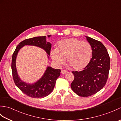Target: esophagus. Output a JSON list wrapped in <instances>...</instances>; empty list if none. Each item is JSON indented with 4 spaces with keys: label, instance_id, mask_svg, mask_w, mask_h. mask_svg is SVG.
I'll use <instances>...</instances> for the list:
<instances>
[{
    "label": "esophagus",
    "instance_id": "esophagus-1",
    "mask_svg": "<svg viewBox=\"0 0 121 121\" xmlns=\"http://www.w3.org/2000/svg\"><path fill=\"white\" fill-rule=\"evenodd\" d=\"M66 73H67V71L65 70H62V71H61V73L63 74H66Z\"/></svg>",
    "mask_w": 121,
    "mask_h": 121
}]
</instances>
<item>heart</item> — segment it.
Here are the masks:
<instances>
[{"mask_svg":"<svg viewBox=\"0 0 121 121\" xmlns=\"http://www.w3.org/2000/svg\"><path fill=\"white\" fill-rule=\"evenodd\" d=\"M92 50L88 43L76 38H68L60 40L56 49L50 51V56L56 65L68 63L74 70H83L88 65L92 56Z\"/></svg>","mask_w":121,"mask_h":121,"instance_id":"1","label":"heart"}]
</instances>
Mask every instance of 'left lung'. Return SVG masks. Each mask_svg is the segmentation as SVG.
Wrapping results in <instances>:
<instances>
[{
    "label": "left lung",
    "mask_w": 121,
    "mask_h": 121,
    "mask_svg": "<svg viewBox=\"0 0 121 121\" xmlns=\"http://www.w3.org/2000/svg\"><path fill=\"white\" fill-rule=\"evenodd\" d=\"M86 37L92 48V58L83 70L72 71L74 79L71 84L74 92L84 97L96 94L103 88L108 78L110 63L105 46L98 40Z\"/></svg>",
    "instance_id": "left-lung-1"
}]
</instances>
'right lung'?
Instances as JSON below:
<instances>
[{
  "instance_id": "1",
  "label": "right lung",
  "mask_w": 121,
  "mask_h": 121,
  "mask_svg": "<svg viewBox=\"0 0 121 121\" xmlns=\"http://www.w3.org/2000/svg\"><path fill=\"white\" fill-rule=\"evenodd\" d=\"M48 36L50 37V36L48 35ZM24 45H33L42 48L50 56L51 44L49 42H46V36L28 38L19 43L12 56L11 70L13 78L15 85L22 92L29 97L34 98L45 97L53 91L56 80L60 75L61 70L60 69H55L49 66L42 78L36 83L30 85L22 82L17 75L15 66V60L18 51Z\"/></svg>"
}]
</instances>
